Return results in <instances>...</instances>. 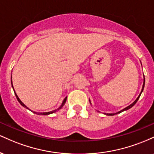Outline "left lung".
Instances as JSON below:
<instances>
[{"label": "left lung", "instance_id": "1", "mask_svg": "<svg viewBox=\"0 0 154 154\" xmlns=\"http://www.w3.org/2000/svg\"><path fill=\"white\" fill-rule=\"evenodd\" d=\"M144 76V75H143ZM144 86H145V77H144V81H143V88H142V91H141V92H140V95H138V97H137V99H136L135 101L133 102V103H132V104H130V106H128V107H126V108H125V109H122V110H121L120 111H119V112H117V113H115V114H105L106 115H108V116H113V115H114V114H119V113H121V112H122V111H126V110H128V109H130V108H132V106H133L134 105H135V104L136 103V102L137 101V100L139 99V98H140V95H141V93H142V92H143V89H144Z\"/></svg>", "mask_w": 154, "mask_h": 154}]
</instances>
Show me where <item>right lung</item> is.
Listing matches in <instances>:
<instances>
[{"instance_id": "obj_1", "label": "right lung", "mask_w": 154, "mask_h": 154, "mask_svg": "<svg viewBox=\"0 0 154 154\" xmlns=\"http://www.w3.org/2000/svg\"><path fill=\"white\" fill-rule=\"evenodd\" d=\"M11 85H12V88H13V89H14V87H13V84H12V80H11ZM14 91L15 95H16V97H17V100H18V101L19 102V103H20L21 105H22V106H24V108H26V109H29V108H28V107H26V106L24 105V104L22 103V100H21L20 99H19V97H18V95H17V93H16V92H15V91H14ZM66 98H64V99H63V102H62V104H61V106H60V107L59 108V109H55V110L52 111H49V112H43V113H39V112H35V111H31L30 109H29V110H30L31 111H32V112H33V113H35V114H38V115H48V114H53V113L56 112V111H58V110H59V109H61V108H62V107L63 106V105H64L65 103H66Z\"/></svg>"}]
</instances>
